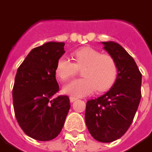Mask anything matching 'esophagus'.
Segmentation results:
<instances>
[{"label": "esophagus", "instance_id": "1", "mask_svg": "<svg viewBox=\"0 0 152 152\" xmlns=\"http://www.w3.org/2000/svg\"><path fill=\"white\" fill-rule=\"evenodd\" d=\"M69 99H70V101L72 102V103L77 99V98H76V97H74V96H70V98Z\"/></svg>", "mask_w": 152, "mask_h": 152}]
</instances>
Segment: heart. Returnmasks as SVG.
Instances as JSON below:
<instances>
[{
	"label": "heart",
	"instance_id": "obj_1",
	"mask_svg": "<svg viewBox=\"0 0 152 152\" xmlns=\"http://www.w3.org/2000/svg\"><path fill=\"white\" fill-rule=\"evenodd\" d=\"M75 61L66 56L59 58L56 64V75L61 81H66L82 70V78L76 79L63 88L66 94L86 96L96 89L104 91L113 86L118 68L115 60L107 54H101L92 48H83L74 53Z\"/></svg>",
	"mask_w": 152,
	"mask_h": 152
}]
</instances>
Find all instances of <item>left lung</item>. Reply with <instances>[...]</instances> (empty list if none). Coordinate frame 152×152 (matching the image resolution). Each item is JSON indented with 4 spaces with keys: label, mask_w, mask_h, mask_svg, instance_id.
<instances>
[{
    "label": "left lung",
    "mask_w": 152,
    "mask_h": 152,
    "mask_svg": "<svg viewBox=\"0 0 152 152\" xmlns=\"http://www.w3.org/2000/svg\"><path fill=\"white\" fill-rule=\"evenodd\" d=\"M101 43L116 61L118 75L109 91L87 101L85 120L95 140L111 142L128 131L134 118L142 97V74L134 59L120 44L113 41Z\"/></svg>",
    "instance_id": "8db88e82"
}]
</instances>
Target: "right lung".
Returning <instances> with one entry per match:
<instances>
[{"label": "right lung", "mask_w": 152, "mask_h": 152, "mask_svg": "<svg viewBox=\"0 0 152 152\" xmlns=\"http://www.w3.org/2000/svg\"><path fill=\"white\" fill-rule=\"evenodd\" d=\"M63 42H48L32 49L18 68L13 87L17 122L24 133L46 142L60 133L70 109L66 95L59 91L56 64L65 53Z\"/></svg>", "instance_id": "1"}]
</instances>
